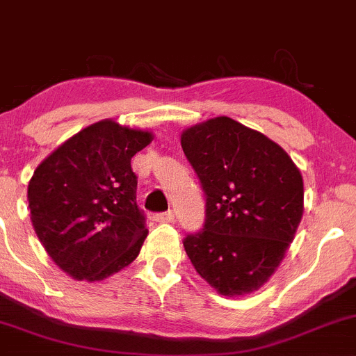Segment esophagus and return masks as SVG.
I'll use <instances>...</instances> for the list:
<instances>
[{
	"label": "esophagus",
	"instance_id": "1",
	"mask_svg": "<svg viewBox=\"0 0 356 356\" xmlns=\"http://www.w3.org/2000/svg\"><path fill=\"white\" fill-rule=\"evenodd\" d=\"M151 218H152V221H156V222H173L175 221V214L171 211L159 212V214H152Z\"/></svg>",
	"mask_w": 356,
	"mask_h": 356
}]
</instances>
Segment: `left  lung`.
I'll use <instances>...</instances> for the list:
<instances>
[{
    "instance_id": "8db88e82",
    "label": "left lung",
    "mask_w": 356,
    "mask_h": 356,
    "mask_svg": "<svg viewBox=\"0 0 356 356\" xmlns=\"http://www.w3.org/2000/svg\"><path fill=\"white\" fill-rule=\"evenodd\" d=\"M181 147L205 192L204 229L185 238L186 255L219 295H250L295 238L302 173L281 145L228 116L185 128Z\"/></svg>"
}]
</instances>
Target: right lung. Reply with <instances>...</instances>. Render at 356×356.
<instances>
[{
	"instance_id": "1",
	"label": "right lung",
	"mask_w": 356,
	"mask_h": 356,
	"mask_svg": "<svg viewBox=\"0 0 356 356\" xmlns=\"http://www.w3.org/2000/svg\"><path fill=\"white\" fill-rule=\"evenodd\" d=\"M152 138L151 130L101 120L35 168L27 188L32 226L73 280L102 281L137 259L149 232L130 163Z\"/></svg>"
}]
</instances>
